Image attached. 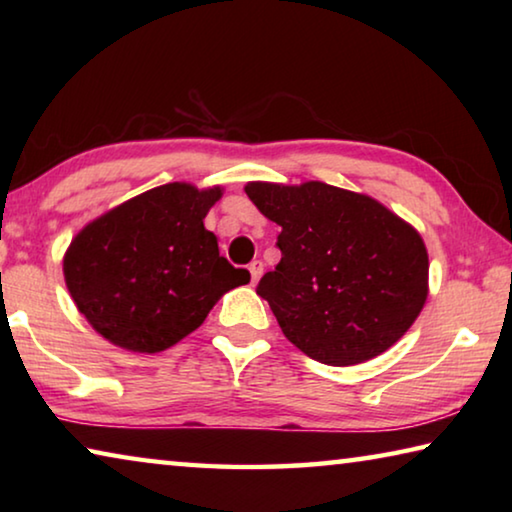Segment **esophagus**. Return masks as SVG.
<instances>
[{
  "label": "esophagus",
  "instance_id": "esophagus-1",
  "mask_svg": "<svg viewBox=\"0 0 512 512\" xmlns=\"http://www.w3.org/2000/svg\"><path fill=\"white\" fill-rule=\"evenodd\" d=\"M248 271H250V277H253V284L259 280V277H262V273H264V264H262V259H253V262L248 264Z\"/></svg>",
  "mask_w": 512,
  "mask_h": 512
}]
</instances>
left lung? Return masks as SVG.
Here are the masks:
<instances>
[{
  "instance_id": "obj_1",
  "label": "left lung",
  "mask_w": 512,
  "mask_h": 512,
  "mask_svg": "<svg viewBox=\"0 0 512 512\" xmlns=\"http://www.w3.org/2000/svg\"><path fill=\"white\" fill-rule=\"evenodd\" d=\"M244 189L282 228V259L257 296L298 350L354 366L402 339L429 293V255L413 225L375 198L318 180Z\"/></svg>"
}]
</instances>
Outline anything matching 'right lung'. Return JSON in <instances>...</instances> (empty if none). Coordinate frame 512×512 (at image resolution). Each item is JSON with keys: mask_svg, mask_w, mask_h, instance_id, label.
Returning <instances> with one entry per match:
<instances>
[{"mask_svg": "<svg viewBox=\"0 0 512 512\" xmlns=\"http://www.w3.org/2000/svg\"><path fill=\"white\" fill-rule=\"evenodd\" d=\"M221 194V187L160 185L72 239L65 284L103 339L131 352H162L201 327L225 291L250 282L246 268L219 255L203 225Z\"/></svg>", "mask_w": 512, "mask_h": 512, "instance_id": "right-lung-1", "label": "right lung"}]
</instances>
